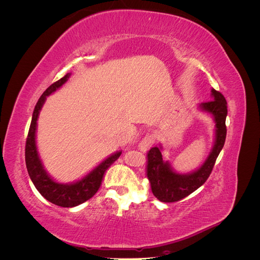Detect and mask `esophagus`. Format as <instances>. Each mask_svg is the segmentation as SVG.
Segmentation results:
<instances>
[{"mask_svg":"<svg viewBox=\"0 0 260 260\" xmlns=\"http://www.w3.org/2000/svg\"><path fill=\"white\" fill-rule=\"evenodd\" d=\"M154 142H155V138L152 135H146L142 139V141H141V142L139 143L138 147H139L141 152H146L147 149L154 144Z\"/></svg>","mask_w":260,"mask_h":260,"instance_id":"esophagus-1","label":"esophagus"}]
</instances>
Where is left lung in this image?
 I'll list each match as a JSON object with an SVG mask.
<instances>
[{
  "mask_svg": "<svg viewBox=\"0 0 260 260\" xmlns=\"http://www.w3.org/2000/svg\"><path fill=\"white\" fill-rule=\"evenodd\" d=\"M211 101L199 105L201 111L210 114L215 121L214 146L200 168L190 174H179L169 161L162 160L161 145L152 147L147 153L146 176L154 196L160 202L174 203L186 198L205 183L211 174L217 157L224 145L228 114L226 101L222 94L211 89Z\"/></svg>",
  "mask_w": 260,
  "mask_h": 260,
  "instance_id": "1",
  "label": "left lung"
}]
</instances>
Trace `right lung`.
<instances>
[{
	"mask_svg": "<svg viewBox=\"0 0 260 260\" xmlns=\"http://www.w3.org/2000/svg\"><path fill=\"white\" fill-rule=\"evenodd\" d=\"M70 74L65 75L56 82L51 84L48 89L39 99L38 103L35 107L31 119L30 128L28 132V137L26 141V166L29 177L35 184L36 188L39 191L45 200L55 204L60 207H75L80 205L85 201L90 200L95 194L102 184L103 177L107 168L118 159L121 152H116L111 155L105 160L102 161L99 166L91 170L88 175L84 176L82 179L76 181L73 183H59L56 182L43 167V164L39 156L36 135H37V121L39 114L41 112V108L45 103L46 96L51 95L53 92L59 89L60 86L66 83Z\"/></svg>",
	"mask_w": 260,
	"mask_h": 260,
	"instance_id": "right-lung-1",
	"label": "right lung"
}]
</instances>
